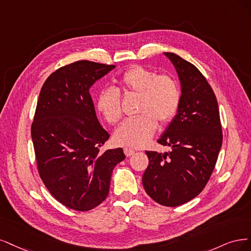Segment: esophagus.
<instances>
[{"mask_svg": "<svg viewBox=\"0 0 251 251\" xmlns=\"http://www.w3.org/2000/svg\"><path fill=\"white\" fill-rule=\"evenodd\" d=\"M124 153H125V155L128 157V156L133 155L135 153V150L130 149V148H124Z\"/></svg>", "mask_w": 251, "mask_h": 251, "instance_id": "34e87169", "label": "esophagus"}]
</instances>
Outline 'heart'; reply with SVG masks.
Instances as JSON below:
<instances>
[{
  "label": "heart",
  "mask_w": 251,
  "mask_h": 251,
  "mask_svg": "<svg viewBox=\"0 0 251 251\" xmlns=\"http://www.w3.org/2000/svg\"><path fill=\"white\" fill-rule=\"evenodd\" d=\"M119 91L124 95H137L135 117L125 120L114 133V141L121 146L139 148L146 145L154 134L156 121L165 124L176 115L179 106V90L175 80L168 75L141 66H133L121 76ZM96 107L109 124L118 123L122 117L121 95L106 87L96 98Z\"/></svg>",
  "instance_id": "1"
}]
</instances>
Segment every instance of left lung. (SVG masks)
<instances>
[{"label": "left lung", "mask_w": 251, "mask_h": 251, "mask_svg": "<svg viewBox=\"0 0 251 251\" xmlns=\"http://www.w3.org/2000/svg\"><path fill=\"white\" fill-rule=\"evenodd\" d=\"M164 54L178 74L181 96L176 116L157 141L171 150L146 151L149 165L143 185L157 203L178 206L206 185L222 146V127L216 96L205 77L180 56Z\"/></svg>", "instance_id": "8db88e82"}]
</instances>
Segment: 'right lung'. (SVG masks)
<instances>
[{"instance_id":"obj_1","label":"right lung","mask_w":251,"mask_h":251,"mask_svg":"<svg viewBox=\"0 0 251 251\" xmlns=\"http://www.w3.org/2000/svg\"><path fill=\"white\" fill-rule=\"evenodd\" d=\"M116 66L88 60L56 70L40 90L31 126L40 178L52 196L86 212L107 197L122 148L100 151L109 134L100 125L91 86Z\"/></svg>"}]
</instances>
